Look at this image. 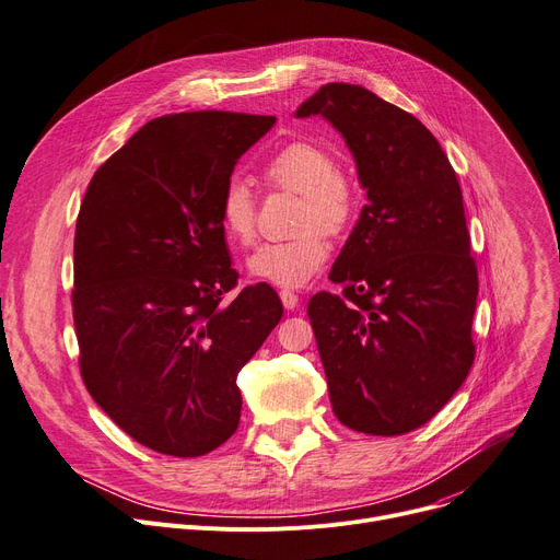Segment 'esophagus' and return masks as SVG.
<instances>
[{
	"instance_id": "1",
	"label": "esophagus",
	"mask_w": 560,
	"mask_h": 560,
	"mask_svg": "<svg viewBox=\"0 0 560 560\" xmlns=\"http://www.w3.org/2000/svg\"><path fill=\"white\" fill-rule=\"evenodd\" d=\"M280 300H282L284 310H295L298 303H300V298H298L293 291H289V289H282V291H280Z\"/></svg>"
}]
</instances>
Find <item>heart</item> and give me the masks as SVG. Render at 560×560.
Segmentation results:
<instances>
[{"instance_id": "1", "label": "heart", "mask_w": 560, "mask_h": 560, "mask_svg": "<svg viewBox=\"0 0 560 560\" xmlns=\"http://www.w3.org/2000/svg\"><path fill=\"white\" fill-rule=\"evenodd\" d=\"M265 177L271 186L303 197L293 240L260 244L248 257L246 269L253 278L295 289L307 284L327 262V235L346 233L359 212L354 184L338 172L336 159L320 145L293 141L273 152L265 163ZM255 197L246 182H226L220 195V222L235 244H250L255 237Z\"/></svg>"}]
</instances>
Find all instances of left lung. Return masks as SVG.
I'll list each match as a JSON object with an SVG mask.
<instances>
[{"label": "left lung", "mask_w": 560, "mask_h": 560, "mask_svg": "<svg viewBox=\"0 0 560 560\" xmlns=\"http://www.w3.org/2000/svg\"><path fill=\"white\" fill-rule=\"evenodd\" d=\"M314 114L346 139L368 190L329 273L340 295L320 291L307 307L329 401L359 433L404 435L448 404L476 359L462 188L425 125L365 88L323 84L295 112Z\"/></svg>", "instance_id": "1"}]
</instances>
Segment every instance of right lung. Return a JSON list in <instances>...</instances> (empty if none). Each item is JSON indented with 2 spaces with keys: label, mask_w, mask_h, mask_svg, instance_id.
<instances>
[{
  "label": "right lung",
  "mask_w": 560,
  "mask_h": 560,
  "mask_svg": "<svg viewBox=\"0 0 560 560\" xmlns=\"http://www.w3.org/2000/svg\"><path fill=\"white\" fill-rule=\"evenodd\" d=\"M276 116L182 112L145 122L90 182L73 237V325L84 385L139 444L172 457L222 446L237 374L282 318L246 287L220 222L237 159Z\"/></svg>",
  "instance_id": "add662e5"
}]
</instances>
